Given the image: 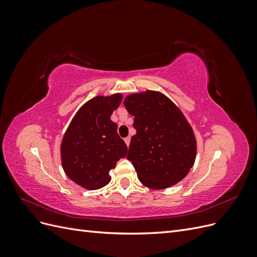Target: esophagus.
Segmentation results:
<instances>
[{"mask_svg": "<svg viewBox=\"0 0 257 257\" xmlns=\"http://www.w3.org/2000/svg\"><path fill=\"white\" fill-rule=\"evenodd\" d=\"M124 142H125L126 146L128 147V146H130V142H131V137L128 136V137H125V138H124Z\"/></svg>", "mask_w": 257, "mask_h": 257, "instance_id": "1", "label": "esophagus"}]
</instances>
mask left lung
I'll list each match as a JSON object with an SVG mask.
<instances>
[{
	"mask_svg": "<svg viewBox=\"0 0 257 257\" xmlns=\"http://www.w3.org/2000/svg\"><path fill=\"white\" fill-rule=\"evenodd\" d=\"M124 106L134 115L126 159L148 188H169L189 174L196 158V139L181 110L155 91L127 95Z\"/></svg>",
	"mask_w": 257,
	"mask_h": 257,
	"instance_id": "obj_1",
	"label": "left lung"
}]
</instances>
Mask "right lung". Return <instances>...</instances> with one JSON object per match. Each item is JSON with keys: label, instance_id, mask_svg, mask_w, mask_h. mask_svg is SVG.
I'll return each mask as SVG.
<instances>
[{"label": "right lung", "instance_id": "right-lung-1", "mask_svg": "<svg viewBox=\"0 0 257 257\" xmlns=\"http://www.w3.org/2000/svg\"><path fill=\"white\" fill-rule=\"evenodd\" d=\"M121 94L96 96L77 111L61 144L62 166L67 177L87 190L103 188L111 180L109 170L127 153L110 116Z\"/></svg>", "mask_w": 257, "mask_h": 257}]
</instances>
